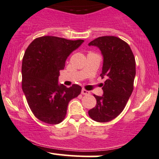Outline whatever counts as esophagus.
Returning a JSON list of instances; mask_svg holds the SVG:
<instances>
[{"mask_svg": "<svg viewBox=\"0 0 159 159\" xmlns=\"http://www.w3.org/2000/svg\"><path fill=\"white\" fill-rule=\"evenodd\" d=\"M81 94H82V95H89L90 92L89 91H87V90L84 89H83L81 90Z\"/></svg>", "mask_w": 159, "mask_h": 159, "instance_id": "34e87169", "label": "esophagus"}]
</instances>
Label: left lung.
Listing matches in <instances>:
<instances>
[{"instance_id":"obj_1","label":"left lung","mask_w":159,"mask_h":159,"mask_svg":"<svg viewBox=\"0 0 159 159\" xmlns=\"http://www.w3.org/2000/svg\"><path fill=\"white\" fill-rule=\"evenodd\" d=\"M89 46L98 48L103 57L100 76L103 95H94L96 105L89 115L97 122H108L117 117L126 106L134 89L136 61L129 45L115 36H102L94 39Z\"/></svg>"}]
</instances>
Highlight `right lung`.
Masks as SVG:
<instances>
[{"label":"right lung","mask_w":159,"mask_h":159,"mask_svg":"<svg viewBox=\"0 0 159 159\" xmlns=\"http://www.w3.org/2000/svg\"><path fill=\"white\" fill-rule=\"evenodd\" d=\"M84 41L55 36L35 39L25 51L22 63V88L34 115L46 124L64 119L70 101L81 93V86L66 88L58 83L66 60Z\"/></svg>","instance_id":"add662e5"}]
</instances>
